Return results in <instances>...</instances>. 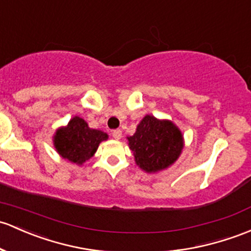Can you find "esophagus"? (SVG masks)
Listing matches in <instances>:
<instances>
[{
	"label": "esophagus",
	"instance_id": "obj_1",
	"mask_svg": "<svg viewBox=\"0 0 251 251\" xmlns=\"http://www.w3.org/2000/svg\"><path fill=\"white\" fill-rule=\"evenodd\" d=\"M112 137L116 140H120L121 137H122V130L121 129H115V130H112Z\"/></svg>",
	"mask_w": 251,
	"mask_h": 251
}]
</instances>
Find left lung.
I'll list each match as a JSON object with an SVG mask.
<instances>
[{
	"label": "left lung",
	"instance_id": "obj_1",
	"mask_svg": "<svg viewBox=\"0 0 251 251\" xmlns=\"http://www.w3.org/2000/svg\"><path fill=\"white\" fill-rule=\"evenodd\" d=\"M128 141L135 163L148 174L168 169L178 159L184 146L182 133L171 121L151 115L142 118Z\"/></svg>",
	"mask_w": 251,
	"mask_h": 251
}]
</instances>
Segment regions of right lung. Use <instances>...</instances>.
Returning a JSON list of instances; mask_svg holds the SVG:
<instances>
[{
    "label": "right lung",
    "instance_id": "right-lung-1",
    "mask_svg": "<svg viewBox=\"0 0 251 251\" xmlns=\"http://www.w3.org/2000/svg\"><path fill=\"white\" fill-rule=\"evenodd\" d=\"M107 137L106 133L91 129L85 120L75 116L66 126L56 130L53 146L62 158L82 165L86 160L93 157L99 144L107 140Z\"/></svg>",
    "mask_w": 251,
    "mask_h": 251
}]
</instances>
